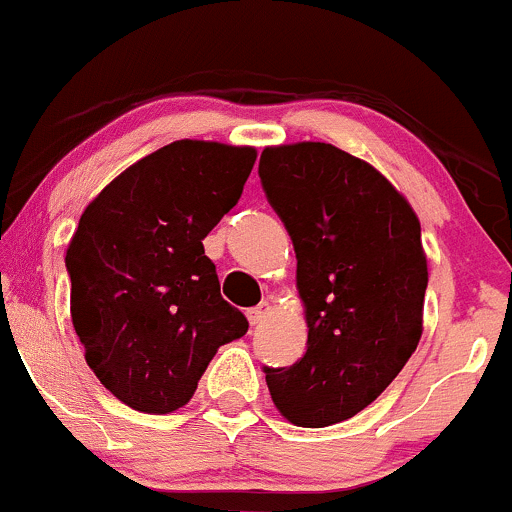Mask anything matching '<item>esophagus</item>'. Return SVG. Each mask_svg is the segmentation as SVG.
Returning <instances> with one entry per match:
<instances>
[{
  "instance_id": "34e87169",
  "label": "esophagus",
  "mask_w": 512,
  "mask_h": 512,
  "mask_svg": "<svg viewBox=\"0 0 512 512\" xmlns=\"http://www.w3.org/2000/svg\"><path fill=\"white\" fill-rule=\"evenodd\" d=\"M267 314H270V301H260L257 306L247 309V321H250L252 326H257V324H262V321H265Z\"/></svg>"
}]
</instances>
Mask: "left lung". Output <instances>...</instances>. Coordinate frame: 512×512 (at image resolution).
<instances>
[{"instance_id":"obj_1","label":"left lung","mask_w":512,"mask_h":512,"mask_svg":"<svg viewBox=\"0 0 512 512\" xmlns=\"http://www.w3.org/2000/svg\"><path fill=\"white\" fill-rule=\"evenodd\" d=\"M265 196L297 252L306 353L262 368L297 427H328L378 400L422 336L427 257L410 203L380 171L324 142L267 147Z\"/></svg>"}]
</instances>
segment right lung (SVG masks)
<instances>
[{"mask_svg": "<svg viewBox=\"0 0 512 512\" xmlns=\"http://www.w3.org/2000/svg\"><path fill=\"white\" fill-rule=\"evenodd\" d=\"M255 159L252 147L179 139L80 215L66 252L73 326L100 383L132 410L184 407L215 351L247 333L203 238L238 203Z\"/></svg>", "mask_w": 512, "mask_h": 512, "instance_id": "right-lung-1", "label": "right lung"}]
</instances>
